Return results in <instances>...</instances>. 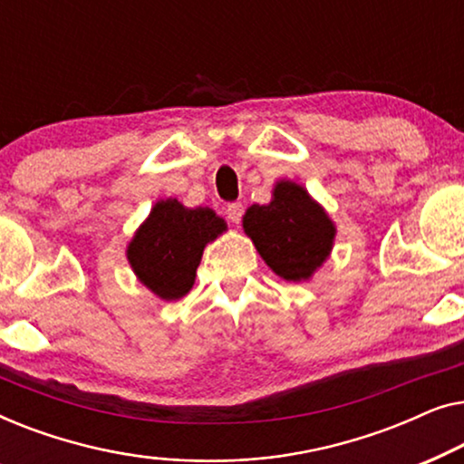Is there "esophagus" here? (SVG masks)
<instances>
[{
    "mask_svg": "<svg viewBox=\"0 0 464 464\" xmlns=\"http://www.w3.org/2000/svg\"><path fill=\"white\" fill-rule=\"evenodd\" d=\"M243 205H240V202H230V205L226 207V215H227V219L232 221V224H238L240 219H243Z\"/></svg>",
    "mask_w": 464,
    "mask_h": 464,
    "instance_id": "34e87169",
    "label": "esophagus"
}]
</instances>
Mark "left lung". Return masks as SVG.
Masks as SVG:
<instances>
[{"label": "left lung", "instance_id": "1", "mask_svg": "<svg viewBox=\"0 0 464 464\" xmlns=\"http://www.w3.org/2000/svg\"><path fill=\"white\" fill-rule=\"evenodd\" d=\"M270 205L246 208L243 227L264 262L287 281H304L325 262L335 227L325 211L294 181L275 188Z\"/></svg>", "mask_w": 464, "mask_h": 464}]
</instances>
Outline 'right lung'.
Masks as SVG:
<instances>
[{
    "label": "right lung",
    "mask_w": 464,
    "mask_h": 464,
    "mask_svg": "<svg viewBox=\"0 0 464 464\" xmlns=\"http://www.w3.org/2000/svg\"><path fill=\"white\" fill-rule=\"evenodd\" d=\"M226 230L211 208H186L175 198L156 202L129 245V262L145 287L162 300H179L194 285L205 245Z\"/></svg>",
    "instance_id": "1"
}]
</instances>
